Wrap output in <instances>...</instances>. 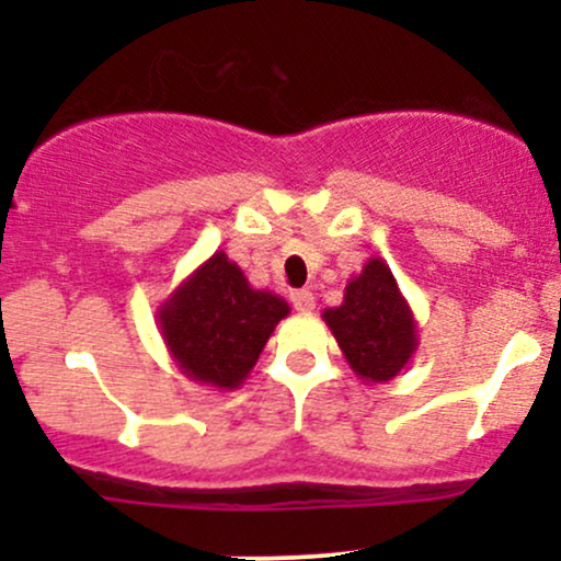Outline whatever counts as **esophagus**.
Returning <instances> with one entry per match:
<instances>
[{
  "label": "esophagus",
  "mask_w": 561,
  "mask_h": 561,
  "mask_svg": "<svg viewBox=\"0 0 561 561\" xmlns=\"http://www.w3.org/2000/svg\"><path fill=\"white\" fill-rule=\"evenodd\" d=\"M289 298H293L295 311H300V313H311L313 308H317V298H313L311 289H295Z\"/></svg>",
  "instance_id": "34e87169"
}]
</instances>
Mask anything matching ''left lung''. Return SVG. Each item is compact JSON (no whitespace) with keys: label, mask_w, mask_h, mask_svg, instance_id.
I'll return each mask as SVG.
<instances>
[{"label":"left lung","mask_w":561,"mask_h":561,"mask_svg":"<svg viewBox=\"0 0 561 561\" xmlns=\"http://www.w3.org/2000/svg\"><path fill=\"white\" fill-rule=\"evenodd\" d=\"M321 319L362 382H390L420 347L414 311L390 266L377 255L364 263L362 274L347 279L343 302L324 308Z\"/></svg>","instance_id":"obj_1"}]
</instances>
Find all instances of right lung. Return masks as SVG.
<instances>
[{"label": "right lung", "instance_id": "right-lung-1", "mask_svg": "<svg viewBox=\"0 0 561 561\" xmlns=\"http://www.w3.org/2000/svg\"><path fill=\"white\" fill-rule=\"evenodd\" d=\"M289 313L285 298L255 289L216 250L158 306V330L179 371L197 385L237 390Z\"/></svg>", "mask_w": 561, "mask_h": 561}]
</instances>
